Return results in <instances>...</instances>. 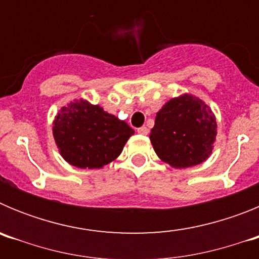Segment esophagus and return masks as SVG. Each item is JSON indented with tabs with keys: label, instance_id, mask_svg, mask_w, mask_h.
<instances>
[{
	"label": "esophagus",
	"instance_id": "34e87169",
	"mask_svg": "<svg viewBox=\"0 0 259 259\" xmlns=\"http://www.w3.org/2000/svg\"><path fill=\"white\" fill-rule=\"evenodd\" d=\"M137 132L140 135H148L149 134V130L144 125V127H140V128H137Z\"/></svg>",
	"mask_w": 259,
	"mask_h": 259
}]
</instances>
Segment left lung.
Listing matches in <instances>:
<instances>
[{
    "instance_id": "1",
    "label": "left lung",
    "mask_w": 259,
    "mask_h": 259,
    "mask_svg": "<svg viewBox=\"0 0 259 259\" xmlns=\"http://www.w3.org/2000/svg\"><path fill=\"white\" fill-rule=\"evenodd\" d=\"M149 137L162 161L174 168H187L211 155L217 119L202 100L184 93L171 98L158 111Z\"/></svg>"
}]
</instances>
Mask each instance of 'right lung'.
<instances>
[{
    "label": "right lung",
    "mask_w": 259,
    "mask_h": 259,
    "mask_svg": "<svg viewBox=\"0 0 259 259\" xmlns=\"http://www.w3.org/2000/svg\"><path fill=\"white\" fill-rule=\"evenodd\" d=\"M134 134L124 120L83 98L62 107L53 122L59 153L79 168H102L113 162Z\"/></svg>",
    "instance_id": "obj_1"
}]
</instances>
